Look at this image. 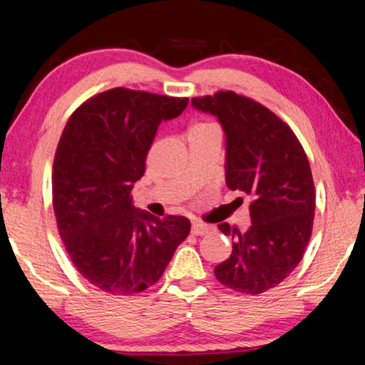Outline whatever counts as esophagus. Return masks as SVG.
Wrapping results in <instances>:
<instances>
[{
  "instance_id": "34e87169",
  "label": "esophagus",
  "mask_w": 365,
  "mask_h": 365,
  "mask_svg": "<svg viewBox=\"0 0 365 365\" xmlns=\"http://www.w3.org/2000/svg\"><path fill=\"white\" fill-rule=\"evenodd\" d=\"M211 231H212V226H207V224H201V222H194L191 227V232L194 236H204V234Z\"/></svg>"
}]
</instances>
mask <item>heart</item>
Instances as JSON below:
<instances>
[{
    "mask_svg": "<svg viewBox=\"0 0 365 365\" xmlns=\"http://www.w3.org/2000/svg\"><path fill=\"white\" fill-rule=\"evenodd\" d=\"M199 126H211V124H199ZM199 126H196V128H199Z\"/></svg>",
    "mask_w": 365,
    "mask_h": 365,
    "instance_id": "b5f03b06",
    "label": "heart"
}]
</instances>
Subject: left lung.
Returning a JSON list of instances; mask_svg holds the SVG:
<instances>
[{"label":"left lung","instance_id":"1","mask_svg":"<svg viewBox=\"0 0 365 365\" xmlns=\"http://www.w3.org/2000/svg\"><path fill=\"white\" fill-rule=\"evenodd\" d=\"M226 133V184L251 197L246 232L219 224L232 237V254L214 269L217 281L242 294H262L281 284L312 234L316 189L309 159L292 129L271 109L234 91L192 98ZM241 199V197H239Z\"/></svg>","mask_w":365,"mask_h":365}]
</instances>
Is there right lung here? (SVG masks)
I'll return each instance as SVG.
<instances>
[{
    "label": "right lung",
    "mask_w": 365,
    "mask_h": 365,
    "mask_svg": "<svg viewBox=\"0 0 365 365\" xmlns=\"http://www.w3.org/2000/svg\"><path fill=\"white\" fill-rule=\"evenodd\" d=\"M187 103L113 88L84 101L59 138L53 164L59 236L81 276L113 296L156 284L191 229L187 217L136 209L131 196L158 126Z\"/></svg>",
    "instance_id": "1"
}]
</instances>
